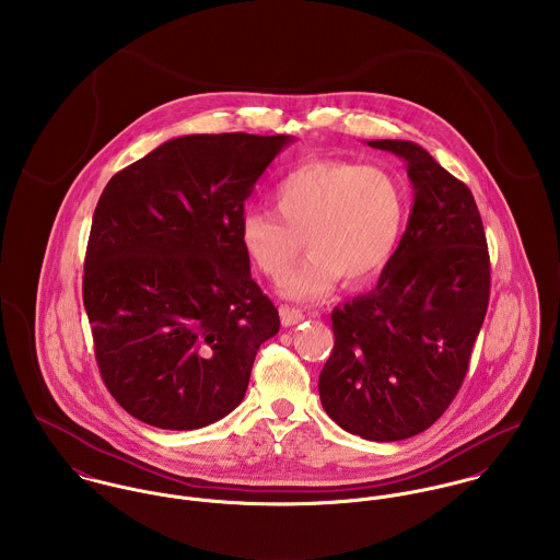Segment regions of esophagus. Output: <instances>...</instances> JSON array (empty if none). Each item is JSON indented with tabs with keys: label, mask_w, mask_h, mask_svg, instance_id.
Listing matches in <instances>:
<instances>
[{
	"label": "esophagus",
	"mask_w": 560,
	"mask_h": 560,
	"mask_svg": "<svg viewBox=\"0 0 560 560\" xmlns=\"http://www.w3.org/2000/svg\"><path fill=\"white\" fill-rule=\"evenodd\" d=\"M280 320L284 327H291V325H298L304 320V313L298 311V308H289V306H280Z\"/></svg>",
	"instance_id": "34e87169"
}]
</instances>
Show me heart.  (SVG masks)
I'll list each match as a JSON object with an SVG mask.
<instances>
[{"instance_id":"obj_1","label":"heart","mask_w":560,"mask_h":560,"mask_svg":"<svg viewBox=\"0 0 560 560\" xmlns=\"http://www.w3.org/2000/svg\"><path fill=\"white\" fill-rule=\"evenodd\" d=\"M276 213L247 209L240 240L252 265L282 278L306 237L308 258L280 282V295L319 302L345 278L349 287L380 276L407 218L399 178L380 165L311 160L289 170L271 191Z\"/></svg>"}]
</instances>
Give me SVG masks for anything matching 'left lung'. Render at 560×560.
Instances as JSON below:
<instances>
[{
  "label": "left lung",
  "instance_id": "8db88e82",
  "mask_svg": "<svg viewBox=\"0 0 560 560\" xmlns=\"http://www.w3.org/2000/svg\"><path fill=\"white\" fill-rule=\"evenodd\" d=\"M366 144L405 161L413 205L377 287L331 313L319 397L345 431L397 442L429 429L464 384L489 302V254L462 180L416 142Z\"/></svg>",
  "mask_w": 560,
  "mask_h": 560
}]
</instances>
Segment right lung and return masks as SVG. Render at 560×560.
<instances>
[{"mask_svg":"<svg viewBox=\"0 0 560 560\" xmlns=\"http://www.w3.org/2000/svg\"><path fill=\"white\" fill-rule=\"evenodd\" d=\"M291 136L196 133L109 178L92 215L83 306L101 377L133 418L172 431L240 405L278 308L249 276L245 200Z\"/></svg>","mask_w":560,"mask_h":560,"instance_id":"1","label":"right lung"}]
</instances>
